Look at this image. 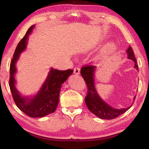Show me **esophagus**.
<instances>
[{"instance_id":"obj_1","label":"esophagus","mask_w":149,"mask_h":149,"mask_svg":"<svg viewBox=\"0 0 149 149\" xmlns=\"http://www.w3.org/2000/svg\"><path fill=\"white\" fill-rule=\"evenodd\" d=\"M74 73L75 74L79 75L80 74V68L78 67H75L74 68Z\"/></svg>"}]
</instances>
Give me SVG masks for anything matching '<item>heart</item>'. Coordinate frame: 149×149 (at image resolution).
Here are the masks:
<instances>
[{
  "label": "heart",
  "instance_id": "1",
  "mask_svg": "<svg viewBox=\"0 0 149 149\" xmlns=\"http://www.w3.org/2000/svg\"><path fill=\"white\" fill-rule=\"evenodd\" d=\"M116 44L114 42H110L105 45L102 50V55L109 54L114 52L116 49Z\"/></svg>",
  "mask_w": 149,
  "mask_h": 149
}]
</instances>
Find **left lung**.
Returning a JSON list of instances; mask_svg holds the SVG:
<instances>
[{"label": "left lung", "mask_w": 149, "mask_h": 149, "mask_svg": "<svg viewBox=\"0 0 149 149\" xmlns=\"http://www.w3.org/2000/svg\"><path fill=\"white\" fill-rule=\"evenodd\" d=\"M126 53L127 54V58L132 60L135 62L134 68L139 70L137 61L134 56L133 49L131 46L128 48ZM97 70V67L93 65L84 66L81 69V75L84 77L87 87V95L85 98V102L88 109L100 119L112 120L123 114L132 107L125 108H115L111 107L98 94L95 85V74ZM135 97L133 99L134 102Z\"/></svg>", "instance_id": "1"}]
</instances>
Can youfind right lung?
Instances as JSON below:
<instances>
[{"label":"right lung","mask_w":149,"mask_h":149,"mask_svg":"<svg viewBox=\"0 0 149 149\" xmlns=\"http://www.w3.org/2000/svg\"><path fill=\"white\" fill-rule=\"evenodd\" d=\"M35 27V25H33L29 27L15 50L10 67L9 85L14 102L20 110L29 117L42 118L55 112L58 104L62 85L74 71L70 69L60 71L51 68L47 78L36 94L23 96L18 91L15 78L17 73L16 65L20 54L26 49L29 36L31 34Z\"/></svg>","instance_id":"right-lung-1"}]
</instances>
